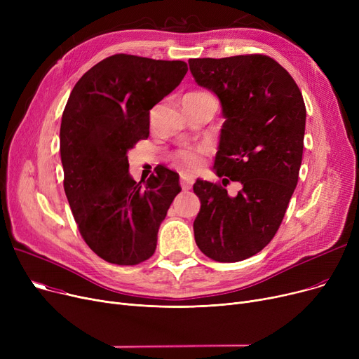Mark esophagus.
Segmentation results:
<instances>
[{
  "label": "esophagus",
  "mask_w": 359,
  "mask_h": 359,
  "mask_svg": "<svg viewBox=\"0 0 359 359\" xmlns=\"http://www.w3.org/2000/svg\"><path fill=\"white\" fill-rule=\"evenodd\" d=\"M194 177L192 176H186V175H182L180 176V186H182V189L183 191H189L191 187H192V184H194Z\"/></svg>",
  "instance_id": "1"
}]
</instances>
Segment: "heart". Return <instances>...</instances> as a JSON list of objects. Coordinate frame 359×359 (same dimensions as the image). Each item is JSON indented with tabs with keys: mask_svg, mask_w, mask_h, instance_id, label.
Here are the masks:
<instances>
[{
	"mask_svg": "<svg viewBox=\"0 0 359 359\" xmlns=\"http://www.w3.org/2000/svg\"><path fill=\"white\" fill-rule=\"evenodd\" d=\"M195 94H205V93H189L187 96H195ZM206 153V148L199 147V148H186V149H180L176 153L175 160L176 163L184 168V170H189V172H194L196 170L201 163H202V157Z\"/></svg>",
	"mask_w": 359,
	"mask_h": 359,
	"instance_id": "1",
	"label": "heart"
}]
</instances>
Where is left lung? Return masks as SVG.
I'll return each mask as SVG.
<instances>
[{
	"label": "left lung",
	"instance_id": "left-lung-1",
	"mask_svg": "<svg viewBox=\"0 0 359 359\" xmlns=\"http://www.w3.org/2000/svg\"><path fill=\"white\" fill-rule=\"evenodd\" d=\"M189 68L225 118L214 163L222 184H194L195 241L217 262H240L268 246L284 219L303 160L306 104L290 72L266 55L189 60ZM230 181L241 183L236 197L224 189Z\"/></svg>",
	"mask_w": 359,
	"mask_h": 359
}]
</instances>
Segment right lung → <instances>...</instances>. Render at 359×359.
Instances as JSON below:
<instances>
[{
    "label": "right lung",
    "mask_w": 359,
    "mask_h": 359,
    "mask_svg": "<svg viewBox=\"0 0 359 359\" xmlns=\"http://www.w3.org/2000/svg\"><path fill=\"white\" fill-rule=\"evenodd\" d=\"M187 72L183 61L116 53L74 86L62 113L64 189L79 230L99 257L129 266L149 259L176 195L179 175L164 165L147 182L129 175L128 151L149 135V110Z\"/></svg>",
    "instance_id": "obj_1"
}]
</instances>
